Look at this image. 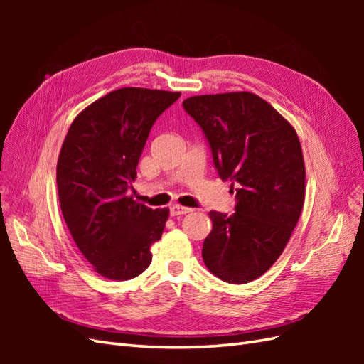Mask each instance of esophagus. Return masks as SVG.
<instances>
[{
    "label": "esophagus",
    "instance_id": "1",
    "mask_svg": "<svg viewBox=\"0 0 364 364\" xmlns=\"http://www.w3.org/2000/svg\"><path fill=\"white\" fill-rule=\"evenodd\" d=\"M191 211H193L191 208H188V206H182V205H173V206L170 208V214H171L173 217H176V215L188 214V213H191Z\"/></svg>",
    "mask_w": 364,
    "mask_h": 364
}]
</instances>
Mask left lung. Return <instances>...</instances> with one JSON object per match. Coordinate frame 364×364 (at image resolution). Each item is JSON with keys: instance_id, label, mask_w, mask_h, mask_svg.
<instances>
[{"instance_id": "8db88e82", "label": "left lung", "mask_w": 364, "mask_h": 364, "mask_svg": "<svg viewBox=\"0 0 364 364\" xmlns=\"http://www.w3.org/2000/svg\"><path fill=\"white\" fill-rule=\"evenodd\" d=\"M185 111L202 127L214 165L232 182L234 214L209 213L202 258L217 278L246 284L281 257L305 200V162L294 127L252 92L194 95Z\"/></svg>"}]
</instances>
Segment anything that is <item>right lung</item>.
Returning a JSON list of instances; mask_svg holds the SVG:
<instances>
[{"label":"right lung","mask_w":364,"mask_h":364,"mask_svg":"<svg viewBox=\"0 0 364 364\" xmlns=\"http://www.w3.org/2000/svg\"><path fill=\"white\" fill-rule=\"evenodd\" d=\"M181 92L119 87L74 118L62 144L56 181L71 237L92 269L127 281L151 262L170 209H151L129 194L156 118Z\"/></svg>","instance_id":"add662e5"}]
</instances>
